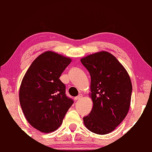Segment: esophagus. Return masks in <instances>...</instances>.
I'll use <instances>...</instances> for the list:
<instances>
[{
    "label": "esophagus",
    "mask_w": 152,
    "mask_h": 152,
    "mask_svg": "<svg viewBox=\"0 0 152 152\" xmlns=\"http://www.w3.org/2000/svg\"><path fill=\"white\" fill-rule=\"evenodd\" d=\"M83 97V96H82V94H79L78 96H76V97H75V98H74V99H75L76 100H80V99H81V98Z\"/></svg>",
    "instance_id": "1"
}]
</instances>
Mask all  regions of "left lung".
Masks as SVG:
<instances>
[{"label": "left lung", "instance_id": "1", "mask_svg": "<svg viewBox=\"0 0 152 152\" xmlns=\"http://www.w3.org/2000/svg\"><path fill=\"white\" fill-rule=\"evenodd\" d=\"M91 76L93 107L83 118L87 129L104 135L116 129L127 116L132 92L131 79L116 58L107 52L90 54L80 60Z\"/></svg>", "mask_w": 152, "mask_h": 152}]
</instances>
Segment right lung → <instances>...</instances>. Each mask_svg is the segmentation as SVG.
Instances as JSON below:
<instances>
[{
  "instance_id": "right-lung-1",
  "label": "right lung",
  "mask_w": 152,
  "mask_h": 152,
  "mask_svg": "<svg viewBox=\"0 0 152 152\" xmlns=\"http://www.w3.org/2000/svg\"><path fill=\"white\" fill-rule=\"evenodd\" d=\"M71 58L48 51L36 58L23 77L19 100L28 123L43 133L56 130L74 100L59 78Z\"/></svg>"
}]
</instances>
